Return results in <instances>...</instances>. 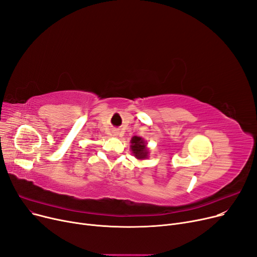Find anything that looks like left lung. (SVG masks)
I'll use <instances>...</instances> for the list:
<instances>
[{
	"label": "left lung",
	"instance_id": "8db88e82",
	"mask_svg": "<svg viewBox=\"0 0 257 257\" xmlns=\"http://www.w3.org/2000/svg\"><path fill=\"white\" fill-rule=\"evenodd\" d=\"M130 143H131V146H130L131 151L134 156H136L138 159L148 158L149 150H148L145 140H143L140 137H133Z\"/></svg>",
	"mask_w": 257,
	"mask_h": 257
}]
</instances>
